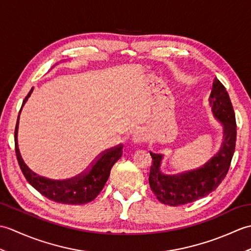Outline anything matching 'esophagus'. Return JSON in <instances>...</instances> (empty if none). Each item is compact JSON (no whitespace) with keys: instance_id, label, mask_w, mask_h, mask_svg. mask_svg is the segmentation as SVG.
Segmentation results:
<instances>
[{"instance_id":"34e87169","label":"esophagus","mask_w":251,"mask_h":251,"mask_svg":"<svg viewBox=\"0 0 251 251\" xmlns=\"http://www.w3.org/2000/svg\"><path fill=\"white\" fill-rule=\"evenodd\" d=\"M148 140V136L145 132V130H137L134 136H132V141H134L135 145H141V143L146 142Z\"/></svg>"}]
</instances>
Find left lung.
<instances>
[{"label":"left lung","mask_w":251,"mask_h":251,"mask_svg":"<svg viewBox=\"0 0 251 251\" xmlns=\"http://www.w3.org/2000/svg\"><path fill=\"white\" fill-rule=\"evenodd\" d=\"M212 114L223 127V142L219 152L201 167L175 176L162 173L163 155L150 152L152 166L149 183L156 199L165 205L181 206L193 202L215 191L230 168L236 143V121L226 87L215 78L209 97Z\"/></svg>","instance_id":"left-lung-1"}]
</instances>
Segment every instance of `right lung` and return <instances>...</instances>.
<instances>
[{"mask_svg":"<svg viewBox=\"0 0 251 251\" xmlns=\"http://www.w3.org/2000/svg\"><path fill=\"white\" fill-rule=\"evenodd\" d=\"M32 90H33V87L31 88L29 94L25 98L21 109H23L24 104L31 96ZM19 116L20 112L15 128V150L20 169L26 181L37 192H40L42 195L52 201L60 202V204L83 205L94 201L101 190L103 189L106 180L110 176L112 166L121 158L123 154V145L103 151L97 157V159H95L92 166L82 175H78V177L76 178L74 177L68 181L50 180L34 174L26 166L23 157H21L17 139Z\"/></svg>","mask_w":251,"mask_h":251,"instance_id":"1","label":"right lung"}]
</instances>
